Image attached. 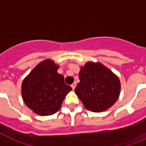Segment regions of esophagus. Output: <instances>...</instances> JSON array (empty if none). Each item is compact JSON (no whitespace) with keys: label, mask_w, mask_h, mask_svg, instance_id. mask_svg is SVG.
Listing matches in <instances>:
<instances>
[{"label":"esophagus","mask_w":146,"mask_h":146,"mask_svg":"<svg viewBox=\"0 0 146 146\" xmlns=\"http://www.w3.org/2000/svg\"><path fill=\"white\" fill-rule=\"evenodd\" d=\"M76 85H77L76 82H74V83H72V84L71 86H72V89H73V90H74V89L75 88V87H76Z\"/></svg>","instance_id":"obj_1"}]
</instances>
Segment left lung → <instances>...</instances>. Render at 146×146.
<instances>
[{
  "label": "left lung",
  "instance_id": "obj_1",
  "mask_svg": "<svg viewBox=\"0 0 146 146\" xmlns=\"http://www.w3.org/2000/svg\"><path fill=\"white\" fill-rule=\"evenodd\" d=\"M79 79L74 92L90 111L107 110L119 98L121 90L119 78L100 62H86L81 67Z\"/></svg>",
  "mask_w": 146,
  "mask_h": 146
}]
</instances>
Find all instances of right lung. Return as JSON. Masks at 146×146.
<instances>
[{"label":"right lung","mask_w":146,"mask_h":146,"mask_svg":"<svg viewBox=\"0 0 146 146\" xmlns=\"http://www.w3.org/2000/svg\"><path fill=\"white\" fill-rule=\"evenodd\" d=\"M59 65L50 58L42 61L22 82L21 94L25 104L35 113L49 116L61 108L68 93L72 90L57 72Z\"/></svg>","instance_id":"obj_1"}]
</instances>
